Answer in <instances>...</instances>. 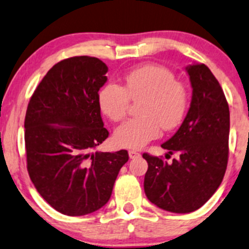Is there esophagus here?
<instances>
[{
    "label": "esophagus",
    "mask_w": 249,
    "mask_h": 249,
    "mask_svg": "<svg viewBox=\"0 0 249 249\" xmlns=\"http://www.w3.org/2000/svg\"><path fill=\"white\" fill-rule=\"evenodd\" d=\"M141 155L140 153H138L137 150H128V156H130V159H138Z\"/></svg>",
    "instance_id": "34e87169"
}]
</instances>
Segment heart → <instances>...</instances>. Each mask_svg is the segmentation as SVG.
I'll use <instances>...</instances> for the list:
<instances>
[{
    "label": "heart",
    "mask_w": 249,
    "mask_h": 249,
    "mask_svg": "<svg viewBox=\"0 0 249 249\" xmlns=\"http://www.w3.org/2000/svg\"><path fill=\"white\" fill-rule=\"evenodd\" d=\"M124 80V87L116 83L106 84L97 96L101 111L114 122L125 117L130 100L141 101L138 107L140 117L116 128V143L141 148L159 137L161 127L170 131L180 124L186 115L188 97L171 71L160 65H144L128 72Z\"/></svg>",
    "instance_id": "b5f03b06"
}]
</instances>
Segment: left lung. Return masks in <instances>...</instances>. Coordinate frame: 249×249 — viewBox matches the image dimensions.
I'll use <instances>...</instances> for the list:
<instances>
[{"mask_svg":"<svg viewBox=\"0 0 249 249\" xmlns=\"http://www.w3.org/2000/svg\"><path fill=\"white\" fill-rule=\"evenodd\" d=\"M192 101L178 131L162 148L171 163L144 153L148 163L143 188L163 210L187 213L199 209L219 187L229 159L230 110L221 85L204 64L188 65Z\"/></svg>","mask_w":249,"mask_h":249,"instance_id":"left-lung-1","label":"left lung"}]
</instances>
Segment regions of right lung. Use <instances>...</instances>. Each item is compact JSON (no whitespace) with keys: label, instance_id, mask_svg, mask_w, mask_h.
<instances>
[{"label":"right lung","instance_id":"right-lung-1","mask_svg":"<svg viewBox=\"0 0 249 249\" xmlns=\"http://www.w3.org/2000/svg\"><path fill=\"white\" fill-rule=\"evenodd\" d=\"M107 72L96 57L63 59L47 72L28 102V175L41 196L63 215L84 216L102 208L128 161L125 149L95 150L109 135L97 102Z\"/></svg>","mask_w":249,"mask_h":249}]
</instances>
